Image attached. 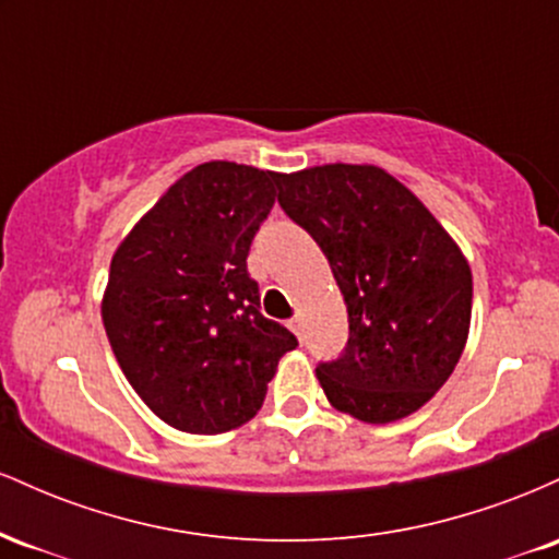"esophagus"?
Wrapping results in <instances>:
<instances>
[{
	"label": "esophagus",
	"mask_w": 559,
	"mask_h": 559,
	"mask_svg": "<svg viewBox=\"0 0 559 559\" xmlns=\"http://www.w3.org/2000/svg\"><path fill=\"white\" fill-rule=\"evenodd\" d=\"M288 329H292V331L297 333V336L301 338V318H299V316H294L292 320H288Z\"/></svg>",
	"instance_id": "1"
}]
</instances>
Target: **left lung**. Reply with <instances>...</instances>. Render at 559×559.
Instances as JSON below:
<instances>
[{"label":"left lung","instance_id":"left-lung-1","mask_svg":"<svg viewBox=\"0 0 559 559\" xmlns=\"http://www.w3.org/2000/svg\"><path fill=\"white\" fill-rule=\"evenodd\" d=\"M278 204L331 262L349 338L316 373L336 409L365 423L415 413L465 349L471 267L409 189L373 165L278 176Z\"/></svg>","mask_w":559,"mask_h":559}]
</instances>
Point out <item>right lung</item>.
<instances>
[{"instance_id":"add662e5","label":"right lung","mask_w":559,"mask_h":559,"mask_svg":"<svg viewBox=\"0 0 559 559\" xmlns=\"http://www.w3.org/2000/svg\"><path fill=\"white\" fill-rule=\"evenodd\" d=\"M275 173L204 163L136 223L110 265L105 331L146 407L186 433L258 415L297 336L260 312L249 247L275 204Z\"/></svg>"}]
</instances>
